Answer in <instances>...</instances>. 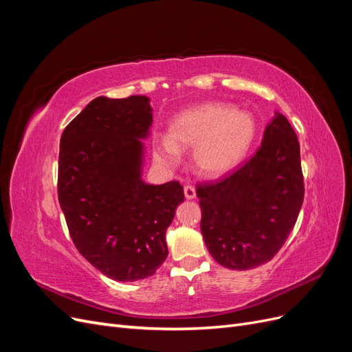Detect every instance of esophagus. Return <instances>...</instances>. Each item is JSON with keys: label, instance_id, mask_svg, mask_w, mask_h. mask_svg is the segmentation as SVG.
Masks as SVG:
<instances>
[{"label": "esophagus", "instance_id": "esophagus-1", "mask_svg": "<svg viewBox=\"0 0 352 352\" xmlns=\"http://www.w3.org/2000/svg\"><path fill=\"white\" fill-rule=\"evenodd\" d=\"M184 190H185L186 199H194L195 198V188L192 185H185Z\"/></svg>", "mask_w": 352, "mask_h": 352}]
</instances>
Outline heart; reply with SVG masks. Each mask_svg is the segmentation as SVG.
I'll return each instance as SVG.
<instances>
[{
  "mask_svg": "<svg viewBox=\"0 0 352 352\" xmlns=\"http://www.w3.org/2000/svg\"><path fill=\"white\" fill-rule=\"evenodd\" d=\"M255 120L233 105L206 102L179 114L170 124V138H160L154 158L166 167H176L180 150H190L197 172L220 177L235 170L254 142Z\"/></svg>",
  "mask_w": 352,
  "mask_h": 352,
  "instance_id": "heart-1",
  "label": "heart"
}]
</instances>
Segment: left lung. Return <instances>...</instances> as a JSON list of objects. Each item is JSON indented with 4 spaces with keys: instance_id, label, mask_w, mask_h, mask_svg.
<instances>
[{
    "instance_id": "1",
    "label": "left lung",
    "mask_w": 352,
    "mask_h": 352,
    "mask_svg": "<svg viewBox=\"0 0 352 352\" xmlns=\"http://www.w3.org/2000/svg\"><path fill=\"white\" fill-rule=\"evenodd\" d=\"M201 233L220 265L248 270L270 261L292 232L304 201L300 142L280 113L247 163L214 184H198Z\"/></svg>"
}]
</instances>
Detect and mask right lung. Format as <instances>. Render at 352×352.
<instances>
[{"mask_svg": "<svg viewBox=\"0 0 352 352\" xmlns=\"http://www.w3.org/2000/svg\"><path fill=\"white\" fill-rule=\"evenodd\" d=\"M153 123L150 98L92 100L60 140L58 202L72 241L95 269L117 282L153 276L167 258L166 230L185 199L177 180L141 179Z\"/></svg>", "mask_w": 352, "mask_h": 352, "instance_id": "obj_1", "label": "right lung"}]
</instances>
